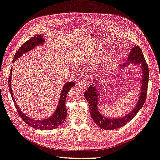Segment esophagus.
I'll return each mask as SVG.
<instances>
[{
    "instance_id": "34e87169",
    "label": "esophagus",
    "mask_w": 160,
    "mask_h": 160,
    "mask_svg": "<svg viewBox=\"0 0 160 160\" xmlns=\"http://www.w3.org/2000/svg\"><path fill=\"white\" fill-rule=\"evenodd\" d=\"M77 85L78 87H81V88H84V87H86V82L83 80H79L77 82Z\"/></svg>"
}]
</instances>
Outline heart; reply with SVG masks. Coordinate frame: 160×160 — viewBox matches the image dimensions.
<instances>
[{
	"instance_id": "1",
	"label": "heart",
	"mask_w": 160,
	"mask_h": 160,
	"mask_svg": "<svg viewBox=\"0 0 160 160\" xmlns=\"http://www.w3.org/2000/svg\"><path fill=\"white\" fill-rule=\"evenodd\" d=\"M99 54V51H94L89 53V58L91 59H95Z\"/></svg>"
}]
</instances>
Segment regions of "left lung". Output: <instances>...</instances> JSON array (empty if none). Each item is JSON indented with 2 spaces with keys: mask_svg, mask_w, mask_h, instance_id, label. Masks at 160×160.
<instances>
[{
  "mask_svg": "<svg viewBox=\"0 0 160 160\" xmlns=\"http://www.w3.org/2000/svg\"><path fill=\"white\" fill-rule=\"evenodd\" d=\"M128 61H130L128 63L133 62L136 64H141L142 68L143 76L139 101L137 102V104L134 109H132L126 117L121 118L112 119V118H105L104 116L100 114L98 109V96H99V93H97V92H98V89H97L98 87L96 86L97 84L98 83H97L98 80L96 78L93 79L94 80H93V84L92 85H90L86 92L84 93V96L89 105V110L92 118L97 126H99V128H101V129L114 130L125 126L135 117L136 114L140 110V109L143 107L146 101L147 91H148L149 70L148 66L146 64L144 56L143 55L142 50L138 46H133L128 57ZM121 66L122 67H126L128 63H125Z\"/></svg>",
  "mask_w": 160,
  "mask_h": 160,
  "instance_id": "8db88e82",
  "label": "left lung"
}]
</instances>
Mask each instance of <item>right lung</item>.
<instances>
[{"label": "right lung", "mask_w": 160, "mask_h": 160, "mask_svg": "<svg viewBox=\"0 0 160 160\" xmlns=\"http://www.w3.org/2000/svg\"><path fill=\"white\" fill-rule=\"evenodd\" d=\"M43 42H44V39L43 38V36L42 35H35L28 40L27 42H25L23 45H22L17 50V51L16 52L13 62L17 60L19 57L23 54V53H26L29 51L33 49L34 47L37 45L39 44H43ZM12 69L11 68L10 73H9V81H8V85H9V92L11 93L12 100H13L15 108L17 109V112L21 118L23 120L25 123L28 124V126L32 127L33 128H36V129L39 130H52L55 129V128H58L61 124L64 123L65 121L66 118H67V110L65 107V102H66V99H67V93L68 91L70 90L71 87L75 86L76 83L73 82H68L65 83V84L63 87V89L62 91V93L60 95V98H59V104L58 106V108L56 109L55 113L52 115L48 118H46L44 120H34L32 119V118H29L24 113L20 110V109L18 108V106H17L16 101L14 99L13 93H12V90L11 87V79H12Z\"/></svg>", "instance_id": "obj_1"}]
</instances>
